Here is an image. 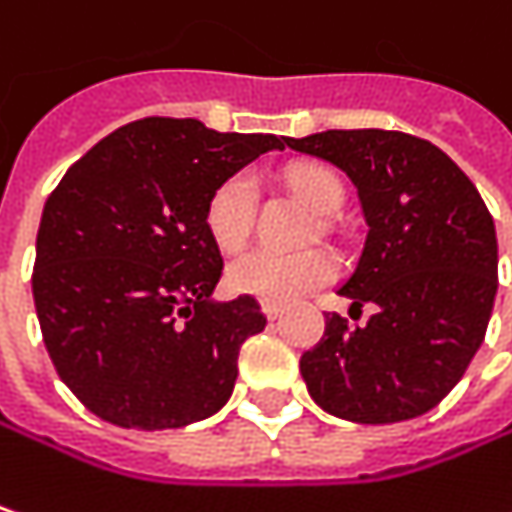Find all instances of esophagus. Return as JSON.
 <instances>
[{"mask_svg": "<svg viewBox=\"0 0 512 512\" xmlns=\"http://www.w3.org/2000/svg\"><path fill=\"white\" fill-rule=\"evenodd\" d=\"M262 314H265L268 320H279V317H282V309L274 306V303H262Z\"/></svg>", "mask_w": 512, "mask_h": 512, "instance_id": "34e87169", "label": "esophagus"}]
</instances>
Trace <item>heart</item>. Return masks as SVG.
I'll return each instance as SVG.
<instances>
[{
  "mask_svg": "<svg viewBox=\"0 0 512 512\" xmlns=\"http://www.w3.org/2000/svg\"><path fill=\"white\" fill-rule=\"evenodd\" d=\"M288 186L309 203L317 212H335L344 203V186L341 180L323 168V165H294L288 168ZM253 203H256V183L247 171L230 174L221 180L203 209V224L209 238L233 253L241 250L250 236L253 224ZM335 276V262L323 250H297V253H282V250H250L238 256L227 271V282L238 294L256 297L262 303L288 306L309 294L314 288L326 285Z\"/></svg>",
  "mask_w": 512,
  "mask_h": 512,
  "instance_id": "obj_1",
  "label": "heart"
}]
</instances>
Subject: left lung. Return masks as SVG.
I'll return each mask as SVG.
<instances>
[{"label": "left lung", "instance_id": "8db88e82", "mask_svg": "<svg viewBox=\"0 0 512 512\" xmlns=\"http://www.w3.org/2000/svg\"><path fill=\"white\" fill-rule=\"evenodd\" d=\"M288 148L341 168L358 189L367 238L338 294L376 306L355 329L326 317L300 358L311 399L361 425L422 417L484 344L498 291L493 215L475 183L411 133L323 130Z\"/></svg>", "mask_w": 512, "mask_h": 512}]
</instances>
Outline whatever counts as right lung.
<instances>
[{
	"label": "right lung",
	"instance_id": "add662e5",
	"mask_svg": "<svg viewBox=\"0 0 512 512\" xmlns=\"http://www.w3.org/2000/svg\"><path fill=\"white\" fill-rule=\"evenodd\" d=\"M288 136L139 119L72 165L43 206L34 309L63 384L119 428H183L218 414L238 349L265 329L253 297L212 300L221 250L212 189Z\"/></svg>",
	"mask_w": 512,
	"mask_h": 512
}]
</instances>
